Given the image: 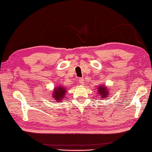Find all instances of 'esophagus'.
Wrapping results in <instances>:
<instances>
[{
    "mask_svg": "<svg viewBox=\"0 0 152 152\" xmlns=\"http://www.w3.org/2000/svg\"><path fill=\"white\" fill-rule=\"evenodd\" d=\"M78 81H79V82H80V84H84V80L83 78H80V79H78Z\"/></svg>",
    "mask_w": 152,
    "mask_h": 152,
    "instance_id": "esophagus-1",
    "label": "esophagus"
}]
</instances>
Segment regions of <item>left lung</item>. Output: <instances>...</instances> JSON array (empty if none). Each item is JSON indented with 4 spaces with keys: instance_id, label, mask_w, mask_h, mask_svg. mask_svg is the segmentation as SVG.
<instances>
[{
    "instance_id": "obj_1",
    "label": "left lung",
    "mask_w": 152,
    "mask_h": 152,
    "mask_svg": "<svg viewBox=\"0 0 152 152\" xmlns=\"http://www.w3.org/2000/svg\"><path fill=\"white\" fill-rule=\"evenodd\" d=\"M99 93L101 95V97H103V98L107 97V95H109V93H107V89L105 86H99Z\"/></svg>"
}]
</instances>
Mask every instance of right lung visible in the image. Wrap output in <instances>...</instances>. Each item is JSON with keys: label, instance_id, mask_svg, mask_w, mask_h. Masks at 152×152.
Wrapping results in <instances>:
<instances>
[{"label": "right lung", "instance_id": "right-lung-1", "mask_svg": "<svg viewBox=\"0 0 152 152\" xmlns=\"http://www.w3.org/2000/svg\"><path fill=\"white\" fill-rule=\"evenodd\" d=\"M66 91V90H65L64 87H57V88H55L53 97H55L56 100H61L62 98L64 97V94H65Z\"/></svg>", "mask_w": 152, "mask_h": 152}]
</instances>
